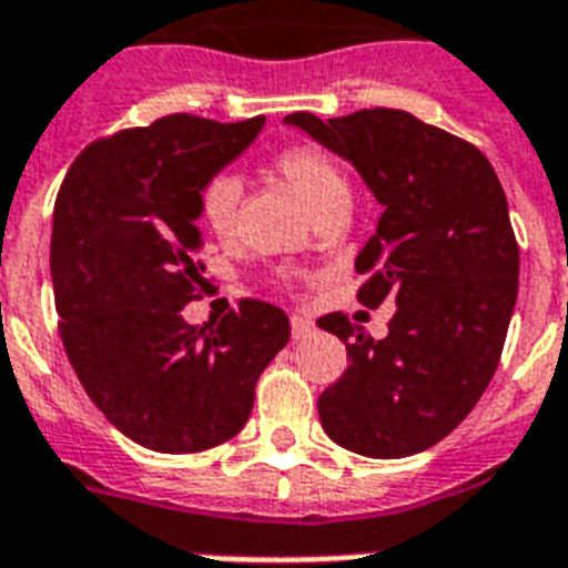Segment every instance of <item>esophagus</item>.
Returning a JSON list of instances; mask_svg holds the SVG:
<instances>
[{
  "instance_id": "esophagus-1",
  "label": "esophagus",
  "mask_w": 568,
  "mask_h": 568,
  "mask_svg": "<svg viewBox=\"0 0 568 568\" xmlns=\"http://www.w3.org/2000/svg\"><path fill=\"white\" fill-rule=\"evenodd\" d=\"M290 328H293V337H296V341H305V337H311V334H314L316 325L311 323L307 316L293 314V316H290Z\"/></svg>"
}]
</instances>
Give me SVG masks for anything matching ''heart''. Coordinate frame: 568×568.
I'll use <instances>...</instances> for the list:
<instances>
[{
  "label": "heart",
  "instance_id": "heart-1",
  "mask_svg": "<svg viewBox=\"0 0 568 568\" xmlns=\"http://www.w3.org/2000/svg\"><path fill=\"white\" fill-rule=\"evenodd\" d=\"M275 169H278L281 178L290 180V186L305 197V204L314 213L323 210L325 204H334V201H349V180H346L344 169L320 144H290V148L275 153ZM240 195H243V186L231 171L213 174L197 192L201 222L222 243L231 240L236 231Z\"/></svg>",
  "mask_w": 568,
  "mask_h": 568
}]
</instances>
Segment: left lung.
<instances>
[{"instance_id":"8db88e82","label":"left lung","mask_w":568,"mask_h":568,"mask_svg":"<svg viewBox=\"0 0 568 568\" xmlns=\"http://www.w3.org/2000/svg\"><path fill=\"white\" fill-rule=\"evenodd\" d=\"M287 124L353 162L385 206L355 257L358 302L397 305L382 341L341 311L316 320L349 355L316 403L325 435L373 459L426 450L477 406L507 341L518 243L504 186L471 142L403 109Z\"/></svg>"}]
</instances>
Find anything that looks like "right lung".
<instances>
[{
    "instance_id": "1",
    "label": "right lung",
    "mask_w": 568,
    "mask_h": 568,
    "mask_svg": "<svg viewBox=\"0 0 568 568\" xmlns=\"http://www.w3.org/2000/svg\"><path fill=\"white\" fill-rule=\"evenodd\" d=\"M263 121L180 112L118 130L79 153L55 197L61 344L94 406L148 450L201 453L234 438L263 367L290 341L287 314L261 298L206 325L180 314L206 284L197 192Z\"/></svg>"
}]
</instances>
